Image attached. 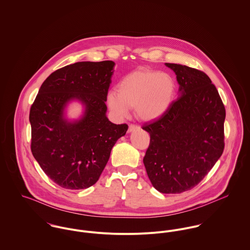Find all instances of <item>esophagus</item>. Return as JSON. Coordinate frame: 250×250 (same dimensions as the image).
<instances>
[{
    "label": "esophagus",
    "instance_id": "1",
    "mask_svg": "<svg viewBox=\"0 0 250 250\" xmlns=\"http://www.w3.org/2000/svg\"><path fill=\"white\" fill-rule=\"evenodd\" d=\"M140 129V126L137 125H133V124H130L129 126H128V132H133L135 130H139Z\"/></svg>",
    "mask_w": 250,
    "mask_h": 250
}]
</instances>
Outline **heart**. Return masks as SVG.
I'll list each match as a JSON object with an SVG mask.
<instances>
[{"instance_id": "b5f03b06", "label": "heart", "mask_w": 250, "mask_h": 250, "mask_svg": "<svg viewBox=\"0 0 250 250\" xmlns=\"http://www.w3.org/2000/svg\"><path fill=\"white\" fill-rule=\"evenodd\" d=\"M175 90V82L168 74L140 69L125 76L118 83L117 92H108L106 104L119 118L125 117L129 108H135L141 120L154 121L167 111Z\"/></svg>"}]
</instances>
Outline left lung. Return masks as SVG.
Here are the masks:
<instances>
[{
  "instance_id": "left-lung-1",
  "label": "left lung",
  "mask_w": 250,
  "mask_h": 250,
  "mask_svg": "<svg viewBox=\"0 0 250 250\" xmlns=\"http://www.w3.org/2000/svg\"><path fill=\"white\" fill-rule=\"evenodd\" d=\"M166 66L176 75L178 98L162 117L142 127L150 136L143 162L157 191L180 194L196 186L222 156L225 108L205 73Z\"/></svg>"
}]
</instances>
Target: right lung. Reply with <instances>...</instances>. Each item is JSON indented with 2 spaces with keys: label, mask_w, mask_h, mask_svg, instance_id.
Masks as SVG:
<instances>
[{
  "label": "right lung",
  "mask_w": 250,
  "mask_h": 250,
  "mask_svg": "<svg viewBox=\"0 0 250 250\" xmlns=\"http://www.w3.org/2000/svg\"><path fill=\"white\" fill-rule=\"evenodd\" d=\"M111 60L83 61L60 68L42 83L29 111L31 152L44 172L62 188L86 189L100 178L126 124L106 117L111 83ZM72 100L84 106L83 117L68 121L65 105Z\"/></svg>",
  "instance_id": "obj_1"
}]
</instances>
